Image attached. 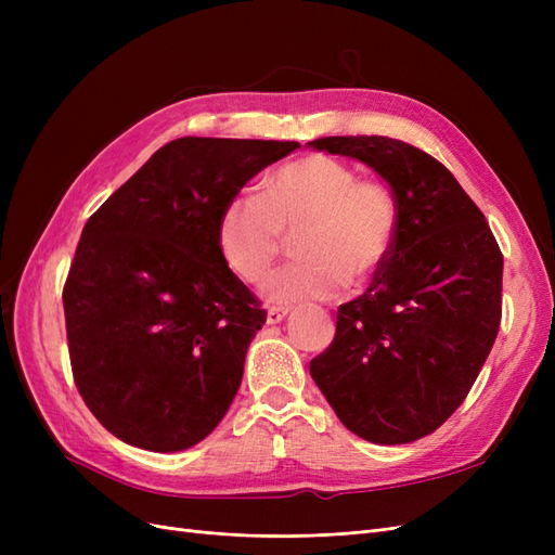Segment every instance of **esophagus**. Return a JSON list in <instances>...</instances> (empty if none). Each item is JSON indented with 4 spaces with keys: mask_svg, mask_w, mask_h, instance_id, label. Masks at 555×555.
<instances>
[{
    "mask_svg": "<svg viewBox=\"0 0 555 555\" xmlns=\"http://www.w3.org/2000/svg\"><path fill=\"white\" fill-rule=\"evenodd\" d=\"M289 317V310H284V308H271L266 312V324H280V322H284V319Z\"/></svg>",
    "mask_w": 555,
    "mask_h": 555,
    "instance_id": "esophagus-1",
    "label": "esophagus"
}]
</instances>
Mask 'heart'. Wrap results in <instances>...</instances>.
Masks as SVG:
<instances>
[{
	"instance_id": "obj_1",
	"label": "heart",
	"mask_w": 555,
	"mask_h": 555,
	"mask_svg": "<svg viewBox=\"0 0 555 555\" xmlns=\"http://www.w3.org/2000/svg\"><path fill=\"white\" fill-rule=\"evenodd\" d=\"M398 210L379 182L357 180L347 164L324 155L300 157L263 180V194H236L217 220V245L245 282H261L296 236L304 263L278 271L263 284L273 306L335 298L347 284L365 282L391 255Z\"/></svg>"
}]
</instances>
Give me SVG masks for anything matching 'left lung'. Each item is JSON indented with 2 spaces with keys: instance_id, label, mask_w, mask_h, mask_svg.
Listing matches in <instances>:
<instances>
[{
  "instance_id": "left-lung-1",
  "label": "left lung",
  "mask_w": 555,
  "mask_h": 555,
  "mask_svg": "<svg viewBox=\"0 0 555 555\" xmlns=\"http://www.w3.org/2000/svg\"><path fill=\"white\" fill-rule=\"evenodd\" d=\"M308 145L371 166L398 210L389 259L363 296L340 306L310 375L359 438L414 442L456 412L495 343L500 247L475 201L424 150L389 137Z\"/></svg>"
}]
</instances>
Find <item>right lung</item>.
<instances>
[{
	"instance_id": "obj_1",
	"label": "right lung",
	"mask_w": 555,
	"mask_h": 555,
	"mask_svg": "<svg viewBox=\"0 0 555 555\" xmlns=\"http://www.w3.org/2000/svg\"><path fill=\"white\" fill-rule=\"evenodd\" d=\"M296 141L166 143L82 229L64 284L78 391L122 442L171 453L222 422L266 310L231 273L217 220Z\"/></svg>"
}]
</instances>
